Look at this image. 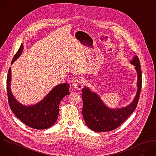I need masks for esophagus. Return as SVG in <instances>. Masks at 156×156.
Segmentation results:
<instances>
[{"label":"esophagus","mask_w":156,"mask_h":156,"mask_svg":"<svg viewBox=\"0 0 156 156\" xmlns=\"http://www.w3.org/2000/svg\"><path fill=\"white\" fill-rule=\"evenodd\" d=\"M73 86H74V87L76 89V90H80L83 87V84L80 80H76L73 82Z\"/></svg>","instance_id":"34e87169"}]
</instances>
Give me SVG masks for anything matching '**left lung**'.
I'll return each instance as SVG.
<instances>
[{"mask_svg": "<svg viewBox=\"0 0 156 156\" xmlns=\"http://www.w3.org/2000/svg\"><path fill=\"white\" fill-rule=\"evenodd\" d=\"M129 63L135 66L137 73V91L134 99L128 105L121 108H110L89 87L85 86L82 90V114L86 125L91 130L96 132L114 130L121 125L135 111L141 92L142 75L138 56L134 55Z\"/></svg>", "mask_w": 156, "mask_h": 156, "instance_id": "left-lung-1", "label": "left lung"}]
</instances>
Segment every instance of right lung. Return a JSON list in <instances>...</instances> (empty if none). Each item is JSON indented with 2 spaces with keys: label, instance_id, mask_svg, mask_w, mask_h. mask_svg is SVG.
Instances as JSON below:
<instances>
[{
  "label": "right lung",
  "instance_id": "obj_1",
  "mask_svg": "<svg viewBox=\"0 0 156 156\" xmlns=\"http://www.w3.org/2000/svg\"><path fill=\"white\" fill-rule=\"evenodd\" d=\"M23 50L21 45L14 55L12 65L21 55ZM11 67L8 72L7 89L8 101L10 108L15 116L26 125L36 129H47L57 121L59 113V104L63 98L70 94L69 84L67 83L56 85L52 90L39 102L30 105L21 104L14 97L11 91Z\"/></svg>",
  "mask_w": 156,
  "mask_h": 156
}]
</instances>
